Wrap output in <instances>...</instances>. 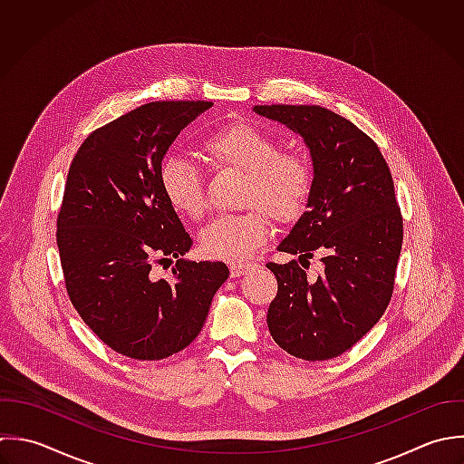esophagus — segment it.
<instances>
[{"label": "esophagus", "instance_id": "obj_1", "mask_svg": "<svg viewBox=\"0 0 464 464\" xmlns=\"http://www.w3.org/2000/svg\"><path fill=\"white\" fill-rule=\"evenodd\" d=\"M255 267V264H251V262H238V264H231L229 266V273H231V276L233 278H237V276H242V275H246L249 269H253Z\"/></svg>", "mask_w": 464, "mask_h": 464}]
</instances>
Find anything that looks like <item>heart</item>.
<instances>
[{"label": "heart", "instance_id": "obj_1", "mask_svg": "<svg viewBox=\"0 0 464 464\" xmlns=\"http://www.w3.org/2000/svg\"><path fill=\"white\" fill-rule=\"evenodd\" d=\"M202 151L211 164L244 173L240 206L251 208L215 218L200 233V247L209 258L242 262L271 235L266 213L280 222L302 213L313 189L311 164L298 151H280L273 135L246 122L213 130L204 137ZM159 182L173 209L189 218L204 215L206 195L193 160L168 155L160 162Z\"/></svg>", "mask_w": 464, "mask_h": 464}]
</instances>
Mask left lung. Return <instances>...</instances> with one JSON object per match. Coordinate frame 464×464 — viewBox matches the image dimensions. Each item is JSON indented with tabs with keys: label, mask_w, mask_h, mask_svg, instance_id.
<instances>
[{
	"label": "left lung",
	"mask_w": 464,
	"mask_h": 464,
	"mask_svg": "<svg viewBox=\"0 0 464 464\" xmlns=\"http://www.w3.org/2000/svg\"><path fill=\"white\" fill-rule=\"evenodd\" d=\"M255 113L298 133L313 160L307 211L278 251L300 255L267 267L278 282L267 311L273 340L289 354L331 360L349 351L383 316L403 242L391 169L378 144L349 119L322 106L264 104ZM316 252L326 269L306 280Z\"/></svg>",
	"instance_id": "obj_1"
}]
</instances>
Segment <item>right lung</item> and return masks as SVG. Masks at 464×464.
Masks as SVG:
<instances>
[{"label": "right lung", "mask_w": 464, "mask_h": 464, "mask_svg": "<svg viewBox=\"0 0 464 464\" xmlns=\"http://www.w3.org/2000/svg\"><path fill=\"white\" fill-rule=\"evenodd\" d=\"M208 101L142 104L92 131L77 150L57 215L66 291L82 322L115 353L164 360L202 331L227 280L224 262H193L191 238L159 182L160 162ZM178 258L169 280L155 263Z\"/></svg>", "instance_id": "right-lung-1"}]
</instances>
